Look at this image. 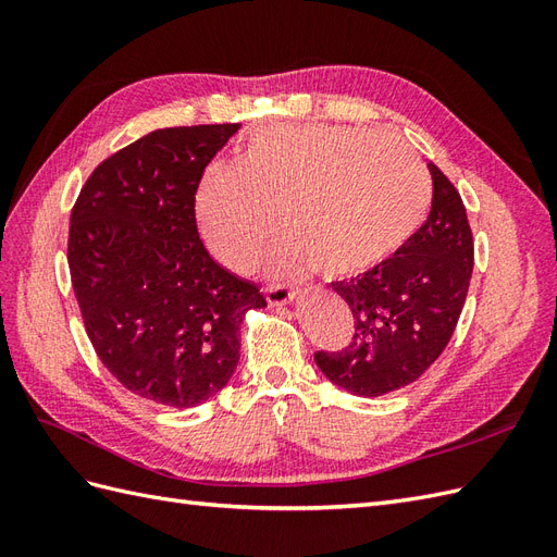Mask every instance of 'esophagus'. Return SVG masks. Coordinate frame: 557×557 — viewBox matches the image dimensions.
Masks as SVG:
<instances>
[{"instance_id": "obj_1", "label": "esophagus", "mask_w": 557, "mask_h": 557, "mask_svg": "<svg viewBox=\"0 0 557 557\" xmlns=\"http://www.w3.org/2000/svg\"><path fill=\"white\" fill-rule=\"evenodd\" d=\"M267 295V301L272 307H285L290 305V301L297 297V290L295 288H285V285H269V288L264 290Z\"/></svg>"}]
</instances>
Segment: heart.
Here are the masks:
<instances>
[{"label":"heart","instance_id":"heart-1","mask_svg":"<svg viewBox=\"0 0 557 557\" xmlns=\"http://www.w3.org/2000/svg\"><path fill=\"white\" fill-rule=\"evenodd\" d=\"M430 209V181L393 134L348 125H269L237 166L209 164L195 190L199 237L232 272H248L276 230V272L313 264L352 276L407 244Z\"/></svg>","mask_w":557,"mask_h":557}]
</instances>
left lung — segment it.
<instances>
[{
	"instance_id": "left-lung-1",
	"label": "left lung",
	"mask_w": 557,
	"mask_h": 557,
	"mask_svg": "<svg viewBox=\"0 0 557 557\" xmlns=\"http://www.w3.org/2000/svg\"><path fill=\"white\" fill-rule=\"evenodd\" d=\"M428 221L393 258L369 272L332 283L352 313L350 344L315 352L327 381L360 397L387 395L413 383L442 356L462 313L474 239L460 193L430 164Z\"/></svg>"
}]
</instances>
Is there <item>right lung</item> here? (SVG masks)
<instances>
[{"mask_svg":"<svg viewBox=\"0 0 557 557\" xmlns=\"http://www.w3.org/2000/svg\"><path fill=\"white\" fill-rule=\"evenodd\" d=\"M242 125L164 127L83 185L66 260L92 348L129 393L193 409L230 383L239 325L267 299L201 244L195 190Z\"/></svg>","mask_w":557,"mask_h":557,"instance_id":"obj_1","label":"right lung"}]
</instances>
